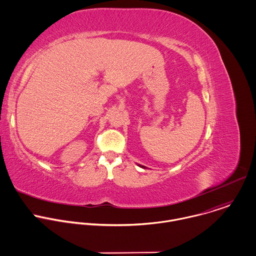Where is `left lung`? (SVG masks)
<instances>
[{"mask_svg":"<svg viewBox=\"0 0 256 256\" xmlns=\"http://www.w3.org/2000/svg\"><path fill=\"white\" fill-rule=\"evenodd\" d=\"M142 168H144V166H142Z\"/></svg>","mask_w":256,"mask_h":256,"instance_id":"1","label":"left lung"}]
</instances>
